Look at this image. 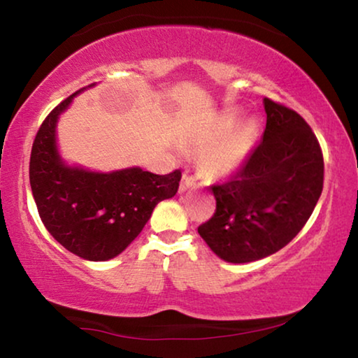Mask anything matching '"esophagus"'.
<instances>
[{
	"label": "esophagus",
	"instance_id": "1",
	"mask_svg": "<svg viewBox=\"0 0 358 358\" xmlns=\"http://www.w3.org/2000/svg\"><path fill=\"white\" fill-rule=\"evenodd\" d=\"M196 185V178L193 177V175H189L188 172L183 173V178H181V185H180V189L181 191H186L188 188H191V186Z\"/></svg>",
	"mask_w": 358,
	"mask_h": 358
}]
</instances>
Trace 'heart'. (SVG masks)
Instances as JSON below:
<instances>
[{"instance_id": "heart-1", "label": "heart", "mask_w": 358, "mask_h": 358, "mask_svg": "<svg viewBox=\"0 0 358 358\" xmlns=\"http://www.w3.org/2000/svg\"><path fill=\"white\" fill-rule=\"evenodd\" d=\"M233 125V117H227L217 127H213L212 130L202 133L199 140L202 145H209V143L215 141L223 133L230 130ZM250 143H252V127L246 124L234 128L233 131L223 136L220 141L215 143L204 154V157H202V169H204L206 173L210 175L228 173L234 167H238V164L243 161L249 151Z\"/></svg>"}]
</instances>
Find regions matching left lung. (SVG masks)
Masks as SVG:
<instances>
[{"mask_svg":"<svg viewBox=\"0 0 358 358\" xmlns=\"http://www.w3.org/2000/svg\"><path fill=\"white\" fill-rule=\"evenodd\" d=\"M262 141L233 177L212 185L217 209L197 228L218 257L246 264L278 252L302 230L323 191L315 133L296 110L265 98Z\"/></svg>","mask_w":358,"mask_h":358,"instance_id":"1","label":"left lung"}]
</instances>
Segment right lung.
<instances>
[{"mask_svg":"<svg viewBox=\"0 0 358 358\" xmlns=\"http://www.w3.org/2000/svg\"><path fill=\"white\" fill-rule=\"evenodd\" d=\"M77 93L57 104L36 131L30 186L51 236L78 257L103 262L141 233L159 202L177 194L181 170L167 175L141 169L94 173L64 165L56 149V122Z\"/></svg>","mask_w":358,"mask_h":358,"instance_id":"1","label":"right lung"}]
</instances>
